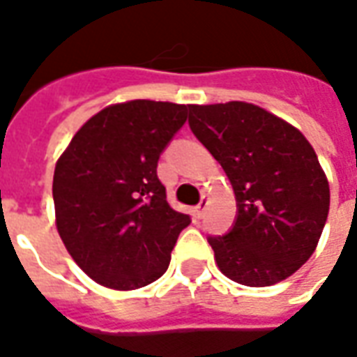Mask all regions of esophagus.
<instances>
[{"label": "esophagus", "instance_id": "1", "mask_svg": "<svg viewBox=\"0 0 357 357\" xmlns=\"http://www.w3.org/2000/svg\"><path fill=\"white\" fill-rule=\"evenodd\" d=\"M206 206H208V199H206V197H202L201 202H199V204L195 206V212H197V216H199V218L204 216V212H206Z\"/></svg>", "mask_w": 357, "mask_h": 357}]
</instances>
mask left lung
<instances>
[{
	"label": "left lung",
	"instance_id": "left-lung-1",
	"mask_svg": "<svg viewBox=\"0 0 357 357\" xmlns=\"http://www.w3.org/2000/svg\"><path fill=\"white\" fill-rule=\"evenodd\" d=\"M189 128L222 164L237 201L235 224L208 237L220 271L269 287L314 255L329 214V183L314 147L268 110L243 101L189 105Z\"/></svg>",
	"mask_w": 357,
	"mask_h": 357
}]
</instances>
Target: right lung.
<instances>
[{"mask_svg":"<svg viewBox=\"0 0 357 357\" xmlns=\"http://www.w3.org/2000/svg\"><path fill=\"white\" fill-rule=\"evenodd\" d=\"M189 105H112L82 126L59 158L53 202L61 239L93 281L133 291L164 275L191 218L166 201L156 166Z\"/></svg>","mask_w":357,"mask_h":357,"instance_id":"add662e5","label":"right lung"}]
</instances>
